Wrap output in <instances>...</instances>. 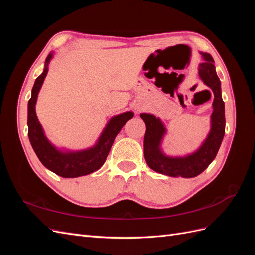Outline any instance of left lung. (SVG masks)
<instances>
[{"mask_svg": "<svg viewBox=\"0 0 255 255\" xmlns=\"http://www.w3.org/2000/svg\"><path fill=\"white\" fill-rule=\"evenodd\" d=\"M204 63L199 66V76L214 92V111L212 114V129L206 140L196 153L186 157H167L159 150V143L165 128L155 116L141 114L145 123L143 151L146 164L152 170L169 176L195 177L203 172L216 157L226 132L225 102L221 98L220 81L215 70L214 59L207 53H201Z\"/></svg>", "mask_w": 255, "mask_h": 255, "instance_id": "obj_1", "label": "left lung"}]
</instances>
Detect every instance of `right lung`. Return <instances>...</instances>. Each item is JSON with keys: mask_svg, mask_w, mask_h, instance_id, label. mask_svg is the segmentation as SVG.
<instances>
[{"mask_svg": "<svg viewBox=\"0 0 255 255\" xmlns=\"http://www.w3.org/2000/svg\"><path fill=\"white\" fill-rule=\"evenodd\" d=\"M51 58L52 54L50 53L45 59V67L42 74L38 76L35 81L32 89V97L28 101L27 125L29 141L42 165L52 172L63 177L86 175L103 166L116 136L119 134L126 122L133 118L134 114L132 112H127L113 117L94 148L76 153H61L57 151L45 138L35 111L38 92L48 73V65Z\"/></svg>", "mask_w": 255, "mask_h": 255, "instance_id": "1", "label": "right lung"}]
</instances>
